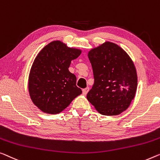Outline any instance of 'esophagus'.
Instances as JSON below:
<instances>
[{
  "label": "esophagus",
  "mask_w": 160,
  "mask_h": 160,
  "mask_svg": "<svg viewBox=\"0 0 160 160\" xmlns=\"http://www.w3.org/2000/svg\"><path fill=\"white\" fill-rule=\"evenodd\" d=\"M88 91H89V88H85V89H83L82 90V93H83V95H86L88 92Z\"/></svg>",
  "instance_id": "obj_1"
}]
</instances>
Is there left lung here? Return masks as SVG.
<instances>
[{
	"label": "left lung",
	"mask_w": 160,
	"mask_h": 160,
	"mask_svg": "<svg viewBox=\"0 0 160 160\" xmlns=\"http://www.w3.org/2000/svg\"><path fill=\"white\" fill-rule=\"evenodd\" d=\"M94 84L88 101L102 115L116 116L126 111L134 98L137 73L129 55L118 44L106 42L88 52Z\"/></svg>",
	"instance_id": "1"
}]
</instances>
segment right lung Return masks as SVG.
<instances>
[{
  "instance_id": "obj_1",
  "label": "right lung",
  "mask_w": 160,
  "mask_h": 160,
  "mask_svg": "<svg viewBox=\"0 0 160 160\" xmlns=\"http://www.w3.org/2000/svg\"><path fill=\"white\" fill-rule=\"evenodd\" d=\"M81 52V49L70 48L57 40L38 53L31 68L28 87L31 99L39 110L59 113L82 93L76 85L75 75L68 70L71 61Z\"/></svg>"
}]
</instances>
